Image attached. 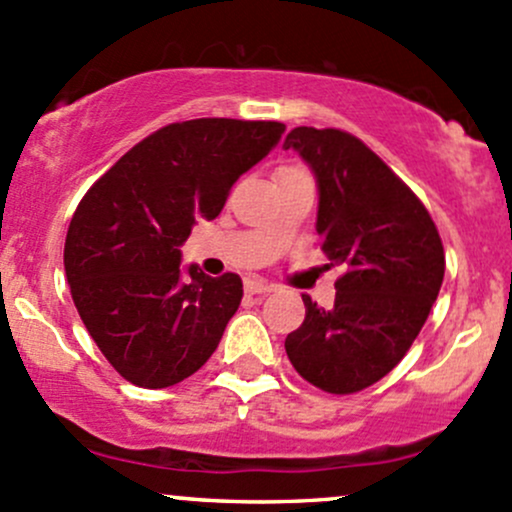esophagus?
<instances>
[{"instance_id": "1", "label": "esophagus", "mask_w": 512, "mask_h": 512, "mask_svg": "<svg viewBox=\"0 0 512 512\" xmlns=\"http://www.w3.org/2000/svg\"><path fill=\"white\" fill-rule=\"evenodd\" d=\"M244 290L249 292V295H268V292H273V285L266 283V280H261V278H246Z\"/></svg>"}]
</instances>
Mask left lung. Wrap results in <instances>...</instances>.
<instances>
[{"label":"left lung","mask_w":512,"mask_h":512,"mask_svg":"<svg viewBox=\"0 0 512 512\" xmlns=\"http://www.w3.org/2000/svg\"><path fill=\"white\" fill-rule=\"evenodd\" d=\"M283 147L312 169L321 249L346 271L333 307L302 295L307 314L287 333V358L324 392H360L399 365L426 324L445 275L440 234L411 188L358 137L295 128Z\"/></svg>","instance_id":"1"}]
</instances>
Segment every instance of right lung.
Returning a JSON list of instances; mask_svg holds the SVG:
<instances>
[{
	"label": "right lung",
	"instance_id": "1",
	"mask_svg": "<svg viewBox=\"0 0 512 512\" xmlns=\"http://www.w3.org/2000/svg\"><path fill=\"white\" fill-rule=\"evenodd\" d=\"M275 120L171 123L118 159L84 195L65 273L86 331L125 380L164 389L198 372L239 309L241 278L181 266L200 217L283 137Z\"/></svg>",
	"mask_w": 512,
	"mask_h": 512
}]
</instances>
